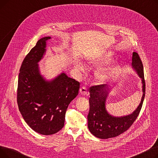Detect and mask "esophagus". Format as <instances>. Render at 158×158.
<instances>
[{
	"label": "esophagus",
	"mask_w": 158,
	"mask_h": 158,
	"mask_svg": "<svg viewBox=\"0 0 158 158\" xmlns=\"http://www.w3.org/2000/svg\"><path fill=\"white\" fill-rule=\"evenodd\" d=\"M80 94L82 95H86L88 94V90L87 88L85 86H82V88H80Z\"/></svg>",
	"instance_id": "34e87169"
}]
</instances>
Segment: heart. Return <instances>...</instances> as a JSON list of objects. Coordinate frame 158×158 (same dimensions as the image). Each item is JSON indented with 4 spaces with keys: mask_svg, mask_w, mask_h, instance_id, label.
Returning <instances> with one entry per match:
<instances>
[{
    "mask_svg": "<svg viewBox=\"0 0 158 158\" xmlns=\"http://www.w3.org/2000/svg\"><path fill=\"white\" fill-rule=\"evenodd\" d=\"M113 56L114 54L112 52H105L98 56H89L86 57V60L91 63H95L99 61H110L113 59ZM74 64L78 71L83 72L85 70V66L80 60H77ZM121 71L122 69L120 65L113 66L106 69H101L97 72V79L99 82L105 84L117 78L120 74Z\"/></svg>",
    "mask_w": 158,
    "mask_h": 158,
    "instance_id": "1",
    "label": "heart"
}]
</instances>
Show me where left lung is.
I'll list each match as a JSON object with an SVG mask.
<instances>
[{
    "label": "left lung",
    "mask_w": 158,
    "mask_h": 158,
    "mask_svg": "<svg viewBox=\"0 0 158 158\" xmlns=\"http://www.w3.org/2000/svg\"><path fill=\"white\" fill-rule=\"evenodd\" d=\"M132 67L142 79L143 95L137 108L131 114L114 117L107 111L106 102L110 92L107 85L93 86L89 88V111L88 115V127L94 136L101 139L114 138L126 131L134 123L142 109L145 94V82L143 66L139 55L134 52Z\"/></svg>",
    "instance_id": "8db88e82"
}]
</instances>
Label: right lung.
I'll return each mask as SVG.
<instances>
[{"mask_svg":"<svg viewBox=\"0 0 158 158\" xmlns=\"http://www.w3.org/2000/svg\"><path fill=\"white\" fill-rule=\"evenodd\" d=\"M39 40L24 58L19 75L17 103L27 125L38 133L54 135L64 126L69 104L78 95L79 82L63 72L51 81L41 75L39 64L47 41Z\"/></svg>","mask_w":158,"mask_h":158,"instance_id":"1","label":"right lung"}]
</instances>
